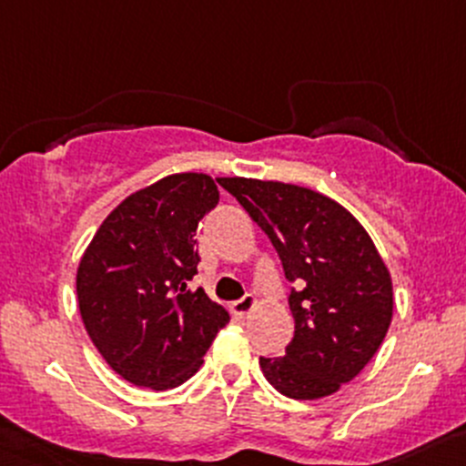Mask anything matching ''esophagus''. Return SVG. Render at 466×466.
I'll return each instance as SVG.
<instances>
[{
  "instance_id": "1",
  "label": "esophagus",
  "mask_w": 466,
  "mask_h": 466,
  "mask_svg": "<svg viewBox=\"0 0 466 466\" xmlns=\"http://www.w3.org/2000/svg\"><path fill=\"white\" fill-rule=\"evenodd\" d=\"M257 307V299H255V295H250V293H246L243 295L241 299H237V302H232V313L234 316H238V318H246L248 313L252 311V309Z\"/></svg>"
}]
</instances>
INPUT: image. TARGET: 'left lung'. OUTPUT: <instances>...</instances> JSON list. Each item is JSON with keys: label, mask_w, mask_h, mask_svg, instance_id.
<instances>
[{"label": "left lung", "mask_w": 466, "mask_h": 466, "mask_svg": "<svg viewBox=\"0 0 466 466\" xmlns=\"http://www.w3.org/2000/svg\"><path fill=\"white\" fill-rule=\"evenodd\" d=\"M270 238L290 284L295 336L261 356L266 379L290 399H320L372 360L392 320V281L363 225L336 200L284 182L218 177Z\"/></svg>", "instance_id": "left-lung-1"}]
</instances>
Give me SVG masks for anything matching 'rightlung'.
Segmentation results:
<instances>
[{
  "instance_id": "right-lung-1",
  "label": "right lung",
  "mask_w": 466,
  "mask_h": 466,
  "mask_svg": "<svg viewBox=\"0 0 466 466\" xmlns=\"http://www.w3.org/2000/svg\"><path fill=\"white\" fill-rule=\"evenodd\" d=\"M218 205L205 173H177L128 196L98 228L76 275L89 338L119 377L168 390L194 377L228 311L203 289L196 229Z\"/></svg>"
}]
</instances>
